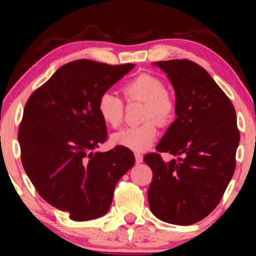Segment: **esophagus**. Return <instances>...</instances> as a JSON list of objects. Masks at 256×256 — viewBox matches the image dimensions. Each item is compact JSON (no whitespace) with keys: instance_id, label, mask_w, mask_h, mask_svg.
Listing matches in <instances>:
<instances>
[{"instance_id":"obj_1","label":"esophagus","mask_w":256,"mask_h":256,"mask_svg":"<svg viewBox=\"0 0 256 256\" xmlns=\"http://www.w3.org/2000/svg\"><path fill=\"white\" fill-rule=\"evenodd\" d=\"M134 158H136V162L137 164H140L143 161L142 154H140V152H134Z\"/></svg>"}]
</instances>
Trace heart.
<instances>
[{
    "label": "heart",
    "mask_w": 256,
    "mask_h": 256,
    "mask_svg": "<svg viewBox=\"0 0 256 256\" xmlns=\"http://www.w3.org/2000/svg\"><path fill=\"white\" fill-rule=\"evenodd\" d=\"M128 100H138L146 104L143 119H154L158 124H166L174 116L176 102L166 90L165 83L158 76L140 73L128 80L122 88ZM98 112L104 124L118 128L124 120V104L110 91H106L98 101ZM158 128L152 120L138 126H130L113 136L116 144L134 152H143L154 143Z\"/></svg>",
    "instance_id": "1"
}]
</instances>
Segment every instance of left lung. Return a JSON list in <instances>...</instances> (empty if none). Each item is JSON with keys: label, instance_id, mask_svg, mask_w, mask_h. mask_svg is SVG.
<instances>
[{"label": "left lung", "instance_id": "obj_1", "mask_svg": "<svg viewBox=\"0 0 256 256\" xmlns=\"http://www.w3.org/2000/svg\"><path fill=\"white\" fill-rule=\"evenodd\" d=\"M154 64L173 85L177 114L156 150L178 160L165 163L158 152L143 158L152 171L149 207L162 222L192 225L218 206L234 176L240 143L236 110L200 64L190 60Z\"/></svg>", "mask_w": 256, "mask_h": 256}]
</instances>
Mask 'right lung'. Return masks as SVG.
<instances>
[{
  "mask_svg": "<svg viewBox=\"0 0 256 256\" xmlns=\"http://www.w3.org/2000/svg\"><path fill=\"white\" fill-rule=\"evenodd\" d=\"M134 67L76 60L28 98L18 140L26 174L40 198L76 222L110 210L118 180L134 165L130 149L94 152L107 140L100 96Z\"/></svg>",
  "mask_w": 256,
  "mask_h": 256,
  "instance_id": "obj_1",
  "label": "right lung"
}]
</instances>
